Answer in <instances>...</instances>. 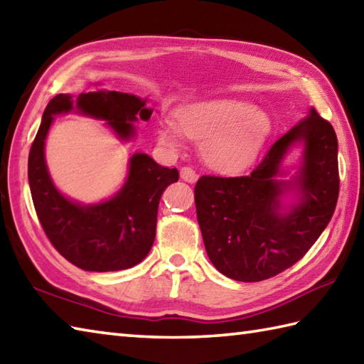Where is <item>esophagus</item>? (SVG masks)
I'll return each instance as SVG.
<instances>
[{"instance_id": "obj_1", "label": "esophagus", "mask_w": 364, "mask_h": 364, "mask_svg": "<svg viewBox=\"0 0 364 364\" xmlns=\"http://www.w3.org/2000/svg\"><path fill=\"white\" fill-rule=\"evenodd\" d=\"M180 175H181V178L184 181H188V183H196L197 181V172L194 168H191V167H183L181 168V172H180Z\"/></svg>"}]
</instances>
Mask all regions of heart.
I'll return each instance as SVG.
<instances>
[{
  "instance_id": "b5f03b06",
  "label": "heart",
  "mask_w": 364,
  "mask_h": 364,
  "mask_svg": "<svg viewBox=\"0 0 364 364\" xmlns=\"http://www.w3.org/2000/svg\"><path fill=\"white\" fill-rule=\"evenodd\" d=\"M272 132L265 112L243 99H210L178 107L172 121H161L156 135L162 145L178 148L183 135L202 141L210 167L224 173L240 172L259 154Z\"/></svg>"
}]
</instances>
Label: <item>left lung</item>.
<instances>
[{
	"mask_svg": "<svg viewBox=\"0 0 364 364\" xmlns=\"http://www.w3.org/2000/svg\"><path fill=\"white\" fill-rule=\"evenodd\" d=\"M300 141L305 145L304 166L294 183L301 202L282 212L280 197L291 183L275 176L288 148ZM338 196L336 132L311 109L249 175L198 178L194 198L206 254L230 279L259 282L273 277L295 265L316 243L330 223Z\"/></svg>",
	"mask_w": 364,
	"mask_h": 364,
	"instance_id": "left-lung-1",
	"label": "left lung"
}]
</instances>
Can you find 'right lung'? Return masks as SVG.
<instances>
[{"instance_id":"add662e5","label":"right lung","mask_w":364,"mask_h":364,"mask_svg":"<svg viewBox=\"0 0 364 364\" xmlns=\"http://www.w3.org/2000/svg\"><path fill=\"white\" fill-rule=\"evenodd\" d=\"M77 109L83 115L109 121L119 139L134 135L132 121H148L153 110L134 95L97 90L58 95L42 115L39 131L28 158V181L36 215L47 238L64 259L85 272H118L137 265L151 249L156 237L162 192L178 181L176 168L162 167L148 154H134L124 186L110 200L80 205L64 197L50 180L44 158L46 137L53 115Z\"/></svg>"}]
</instances>
